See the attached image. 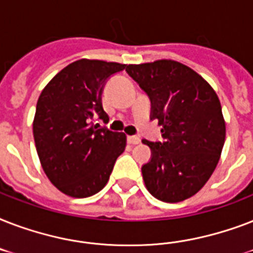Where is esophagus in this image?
Wrapping results in <instances>:
<instances>
[{"instance_id":"esophagus-1","label":"esophagus","mask_w":253,"mask_h":253,"mask_svg":"<svg viewBox=\"0 0 253 253\" xmlns=\"http://www.w3.org/2000/svg\"><path fill=\"white\" fill-rule=\"evenodd\" d=\"M127 142L130 143V144H139L140 143V139H139V136H127Z\"/></svg>"}]
</instances>
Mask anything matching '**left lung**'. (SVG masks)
Listing matches in <instances>:
<instances>
[{
  "mask_svg": "<svg viewBox=\"0 0 253 253\" xmlns=\"http://www.w3.org/2000/svg\"><path fill=\"white\" fill-rule=\"evenodd\" d=\"M151 99V119L163 142H142L151 160L142 167L147 190L164 202H181L202 189L219 162L226 138L222 106L210 84L174 60L126 65Z\"/></svg>",
  "mask_w": 253,
  "mask_h": 253,
  "instance_id": "1",
  "label": "left lung"
}]
</instances>
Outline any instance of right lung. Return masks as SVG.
Masks as SVG:
<instances>
[{
  "instance_id": "add662e5",
  "label": "right lung",
  "mask_w": 253,
  "mask_h": 253,
  "mask_svg": "<svg viewBox=\"0 0 253 253\" xmlns=\"http://www.w3.org/2000/svg\"><path fill=\"white\" fill-rule=\"evenodd\" d=\"M126 64L73 61L42 90L33 132L42 168L60 192L75 198L98 193L107 184L115 160L126 148V135L98 128L93 119L109 117L102 91L111 75Z\"/></svg>"
}]
</instances>
